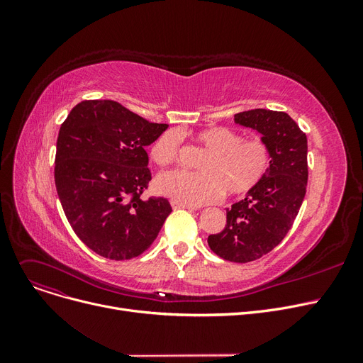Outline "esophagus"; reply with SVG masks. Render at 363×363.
Returning a JSON list of instances; mask_svg holds the SVG:
<instances>
[{
    "label": "esophagus",
    "instance_id": "1",
    "mask_svg": "<svg viewBox=\"0 0 363 363\" xmlns=\"http://www.w3.org/2000/svg\"><path fill=\"white\" fill-rule=\"evenodd\" d=\"M170 206L175 208H186V211H196V207H193V206H188V204H185V203H181V201H177V200H170Z\"/></svg>",
    "mask_w": 363,
    "mask_h": 363
}]
</instances>
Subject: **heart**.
I'll return each mask as SVG.
<instances>
[{
	"instance_id": "b5f03b06",
	"label": "heart",
	"mask_w": 363,
	"mask_h": 363,
	"mask_svg": "<svg viewBox=\"0 0 363 363\" xmlns=\"http://www.w3.org/2000/svg\"><path fill=\"white\" fill-rule=\"evenodd\" d=\"M208 151L201 159V172L169 170L155 181L159 194L177 201L199 206L228 194H244L253 189L271 166V151L264 141L242 140L230 128H208L196 135ZM181 137L177 130H167L151 147V159L159 166L177 162Z\"/></svg>"
}]
</instances>
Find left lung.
<instances>
[{"mask_svg":"<svg viewBox=\"0 0 363 363\" xmlns=\"http://www.w3.org/2000/svg\"><path fill=\"white\" fill-rule=\"evenodd\" d=\"M234 122L260 133L271 151V166L242 200L226 208L225 228L207 242L219 257L247 263L268 255L291 230L306 194L308 138L284 111H241Z\"/></svg>","mask_w":363,"mask_h":363,"instance_id":"8db88e82","label":"left lung"}]
</instances>
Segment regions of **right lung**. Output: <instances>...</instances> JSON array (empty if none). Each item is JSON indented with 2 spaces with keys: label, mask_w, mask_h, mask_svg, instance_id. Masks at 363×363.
<instances>
[{
  "label": "right lung",
  "mask_w": 363,
  "mask_h": 363,
  "mask_svg": "<svg viewBox=\"0 0 363 363\" xmlns=\"http://www.w3.org/2000/svg\"><path fill=\"white\" fill-rule=\"evenodd\" d=\"M166 128L111 100L76 104L60 126L57 194L74 234L94 253L126 260L156 240L172 207L141 194L151 179L145 147Z\"/></svg>",
  "instance_id": "right-lung-1"
}]
</instances>
